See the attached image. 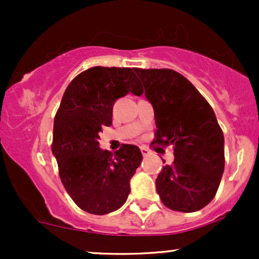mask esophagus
I'll use <instances>...</instances> for the list:
<instances>
[{
    "label": "esophagus",
    "instance_id": "34e87169",
    "mask_svg": "<svg viewBox=\"0 0 259 259\" xmlns=\"http://www.w3.org/2000/svg\"><path fill=\"white\" fill-rule=\"evenodd\" d=\"M140 150H141V153H142V156H148V154H150V150H148L147 147H145V146H141V147H140Z\"/></svg>",
    "mask_w": 259,
    "mask_h": 259
}]
</instances>
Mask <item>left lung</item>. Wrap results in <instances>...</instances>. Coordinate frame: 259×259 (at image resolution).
<instances>
[{
    "label": "left lung",
    "mask_w": 259,
    "mask_h": 259,
    "mask_svg": "<svg viewBox=\"0 0 259 259\" xmlns=\"http://www.w3.org/2000/svg\"><path fill=\"white\" fill-rule=\"evenodd\" d=\"M135 73L153 107L156 140L171 145L174 162L156 179L163 204L191 213L214 198L224 173V135L212 107L191 82L171 69H140Z\"/></svg>",
    "instance_id": "obj_1"
}]
</instances>
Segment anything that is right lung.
Returning <instances> with one entry per match:
<instances>
[{"instance_id": "add662e5", "label": "right lung", "mask_w": 259, "mask_h": 259, "mask_svg": "<svg viewBox=\"0 0 259 259\" xmlns=\"http://www.w3.org/2000/svg\"><path fill=\"white\" fill-rule=\"evenodd\" d=\"M142 91L132 68L92 67L80 73L62 97L53 124L52 153L64 189L85 212H114L130 194L141 151L123 145L112 154L100 148L99 140L102 127L112 125L115 101Z\"/></svg>"}]
</instances>
